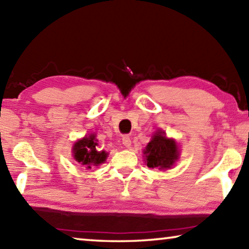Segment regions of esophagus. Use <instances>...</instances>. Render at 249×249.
Wrapping results in <instances>:
<instances>
[{
    "label": "esophagus",
    "instance_id": "esophagus-1",
    "mask_svg": "<svg viewBox=\"0 0 249 249\" xmlns=\"http://www.w3.org/2000/svg\"><path fill=\"white\" fill-rule=\"evenodd\" d=\"M122 142H123V145L125 147H129L130 145H132V141H130L129 136H123V140H122Z\"/></svg>",
    "mask_w": 249,
    "mask_h": 249
}]
</instances>
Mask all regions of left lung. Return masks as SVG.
<instances>
[{"label":"left lung","mask_w":249,"mask_h":249,"mask_svg":"<svg viewBox=\"0 0 249 249\" xmlns=\"http://www.w3.org/2000/svg\"><path fill=\"white\" fill-rule=\"evenodd\" d=\"M147 167L170 169L179 159L180 150L175 140L167 138L163 130H157L144 149Z\"/></svg>","instance_id":"8db88e82"}]
</instances>
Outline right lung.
Instances as JSON below:
<instances>
[{
  "label": "right lung",
  "instance_id": "right-lung-1",
  "mask_svg": "<svg viewBox=\"0 0 249 249\" xmlns=\"http://www.w3.org/2000/svg\"><path fill=\"white\" fill-rule=\"evenodd\" d=\"M98 140H95V135L90 134L89 136H84L82 140L74 142L72 147V155L75 161L80 165L86 166L88 169L91 166H99L103 163L107 158V153L104 150L99 151L96 149Z\"/></svg>",
  "mask_w": 249,
  "mask_h": 249
}]
</instances>
